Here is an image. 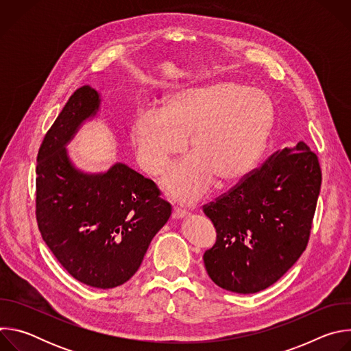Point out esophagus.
Returning a JSON list of instances; mask_svg holds the SVG:
<instances>
[{
    "mask_svg": "<svg viewBox=\"0 0 351 351\" xmlns=\"http://www.w3.org/2000/svg\"><path fill=\"white\" fill-rule=\"evenodd\" d=\"M187 217V213L184 210H180V208H173L172 211V218L173 219H183Z\"/></svg>",
    "mask_w": 351,
    "mask_h": 351,
    "instance_id": "esophagus-1",
    "label": "esophagus"
}]
</instances>
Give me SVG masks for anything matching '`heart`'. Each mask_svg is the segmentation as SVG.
<instances>
[{"mask_svg":"<svg viewBox=\"0 0 351 351\" xmlns=\"http://www.w3.org/2000/svg\"><path fill=\"white\" fill-rule=\"evenodd\" d=\"M275 119L267 93L234 82H213L171 94L164 110L143 111L133 126L140 167L149 175L165 172L189 138L193 154L173 165L162 189L173 199L193 204L214 178L232 182L260 158Z\"/></svg>","mask_w":351,"mask_h":351,"instance_id":"obj_1","label":"heart"}]
</instances>
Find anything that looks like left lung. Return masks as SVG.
I'll return each instance as SVG.
<instances>
[{"instance_id": "obj_1", "label": "left lung", "mask_w": 351, "mask_h": 351, "mask_svg": "<svg viewBox=\"0 0 351 351\" xmlns=\"http://www.w3.org/2000/svg\"><path fill=\"white\" fill-rule=\"evenodd\" d=\"M321 180L318 157L298 141L204 206L217 229L203 257L213 282L250 294L279 280L307 247Z\"/></svg>"}]
</instances>
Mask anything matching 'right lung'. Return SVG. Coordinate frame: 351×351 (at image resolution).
Returning <instances> with one entry per match:
<instances>
[{
  "instance_id": "1",
  "label": "right lung",
  "mask_w": 351,
  "mask_h": 351,
  "mask_svg": "<svg viewBox=\"0 0 351 351\" xmlns=\"http://www.w3.org/2000/svg\"><path fill=\"white\" fill-rule=\"evenodd\" d=\"M99 106V93L83 86L47 132L37 156L36 217L43 240L75 279L112 289L137 272L172 207L126 164L98 173L75 167L66 145Z\"/></svg>"
}]
</instances>
